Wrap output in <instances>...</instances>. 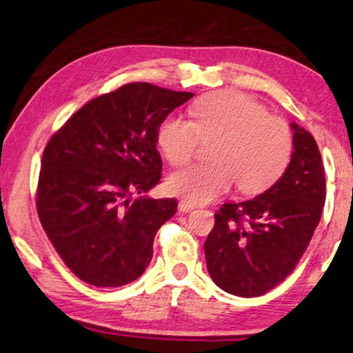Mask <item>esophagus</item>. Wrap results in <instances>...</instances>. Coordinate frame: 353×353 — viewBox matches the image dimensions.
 <instances>
[{"label":"esophagus","mask_w":353,"mask_h":353,"mask_svg":"<svg viewBox=\"0 0 353 353\" xmlns=\"http://www.w3.org/2000/svg\"><path fill=\"white\" fill-rule=\"evenodd\" d=\"M177 209H179V212L187 214V212H190V210H193L194 206H193V204H190V203H187V201H179Z\"/></svg>","instance_id":"obj_1"}]
</instances>
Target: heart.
Segmentation results:
<instances>
[{
  "mask_svg": "<svg viewBox=\"0 0 353 353\" xmlns=\"http://www.w3.org/2000/svg\"><path fill=\"white\" fill-rule=\"evenodd\" d=\"M192 120L171 114L163 120L157 143L171 165L193 159L199 143L215 139L212 163H196L176 171L168 188L190 204H204L228 193L265 192L282 177L293 155V134L285 120L268 114L250 94L220 90L201 97L190 108Z\"/></svg>",
  "mask_w": 353,
  "mask_h": 353,
  "instance_id": "heart-1",
  "label": "heart"
}]
</instances>
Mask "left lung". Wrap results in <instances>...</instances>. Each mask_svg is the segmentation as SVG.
Here are the masks:
<instances>
[{"label": "left lung", "instance_id": "8db88e82", "mask_svg": "<svg viewBox=\"0 0 353 353\" xmlns=\"http://www.w3.org/2000/svg\"><path fill=\"white\" fill-rule=\"evenodd\" d=\"M282 177L254 199L217 210L204 254L212 281L236 296H260L292 274L322 217L325 170L314 136L296 123Z\"/></svg>", "mask_w": 353, "mask_h": 353}]
</instances>
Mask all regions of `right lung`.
Returning <instances> with one entry per match:
<instances>
[{
	"instance_id": "1",
	"label": "right lung",
	"mask_w": 353,
	"mask_h": 353,
	"mask_svg": "<svg viewBox=\"0 0 353 353\" xmlns=\"http://www.w3.org/2000/svg\"><path fill=\"white\" fill-rule=\"evenodd\" d=\"M193 97L131 82L93 98L52 136L42 154L36 209L65 265L94 287L138 279L174 198L152 199L161 179L159 126Z\"/></svg>"
}]
</instances>
